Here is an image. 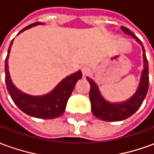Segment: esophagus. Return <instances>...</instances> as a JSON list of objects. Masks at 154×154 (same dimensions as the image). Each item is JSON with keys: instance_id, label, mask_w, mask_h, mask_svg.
Here are the masks:
<instances>
[{"instance_id": "34e87169", "label": "esophagus", "mask_w": 154, "mask_h": 154, "mask_svg": "<svg viewBox=\"0 0 154 154\" xmlns=\"http://www.w3.org/2000/svg\"><path fill=\"white\" fill-rule=\"evenodd\" d=\"M81 70H82V72L83 74V76H86L89 72V67H87V66H82L81 67Z\"/></svg>"}]
</instances>
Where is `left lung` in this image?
<instances>
[{
	"label": "left lung",
	"mask_w": 154,
	"mask_h": 154,
	"mask_svg": "<svg viewBox=\"0 0 154 154\" xmlns=\"http://www.w3.org/2000/svg\"><path fill=\"white\" fill-rule=\"evenodd\" d=\"M121 29L126 35H130L135 38L136 41L141 45L143 59V70L141 75L139 86L135 93L127 100L119 103H110L105 100L100 95L98 86L96 82L90 77H87V81L91 85L89 97L91 104V111L96 117L104 121H120L130 117L141 106L149 90V64L143 45L141 40L130 29L124 26L121 27Z\"/></svg>",
	"instance_id": "obj_1"
}]
</instances>
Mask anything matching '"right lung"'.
<instances>
[{"instance_id": "obj_1", "label": "right lung", "mask_w": 154, "mask_h": 154, "mask_svg": "<svg viewBox=\"0 0 154 154\" xmlns=\"http://www.w3.org/2000/svg\"><path fill=\"white\" fill-rule=\"evenodd\" d=\"M43 24L44 23L41 22H35L23 29L19 32L18 35L35 25ZM13 41L14 39H12L9 46L7 56L5 60V84L7 91L13 101L20 110H21L23 112L32 117L48 119H55L61 116L66 109L67 100L69 99L77 82L82 77V72L79 70L77 72L71 74L70 76L64 78L54 90L46 95L35 97L24 93L13 84L9 72L8 58Z\"/></svg>"}]
</instances>
